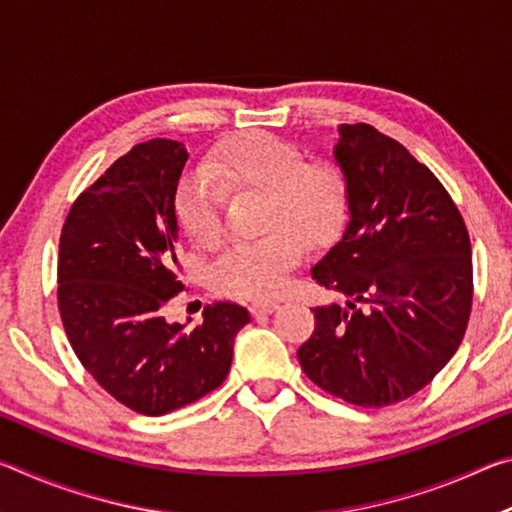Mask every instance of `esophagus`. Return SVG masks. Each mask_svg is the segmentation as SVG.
I'll use <instances>...</instances> for the list:
<instances>
[{"mask_svg": "<svg viewBox=\"0 0 512 512\" xmlns=\"http://www.w3.org/2000/svg\"><path fill=\"white\" fill-rule=\"evenodd\" d=\"M277 309V302L273 300H257L250 305V311H253V316H264V314H273Z\"/></svg>", "mask_w": 512, "mask_h": 512, "instance_id": "esophagus-1", "label": "esophagus"}]
</instances>
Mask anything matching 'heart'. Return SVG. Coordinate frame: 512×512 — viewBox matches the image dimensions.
Wrapping results in <instances>:
<instances>
[{"instance_id":"heart-1","label":"heart","mask_w":512,"mask_h":512,"mask_svg":"<svg viewBox=\"0 0 512 512\" xmlns=\"http://www.w3.org/2000/svg\"><path fill=\"white\" fill-rule=\"evenodd\" d=\"M225 192L266 194L271 235L232 244L214 264V282L232 296H273L305 253V239L320 244L341 228L348 212V185L339 169L309 164L296 144L268 133H246L207 162V173L187 176L178 189L176 219L198 246L221 237Z\"/></svg>"}]
</instances>
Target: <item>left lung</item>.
<instances>
[{"instance_id": "left-lung-1", "label": "left lung", "mask_w": 512, "mask_h": 512, "mask_svg": "<svg viewBox=\"0 0 512 512\" xmlns=\"http://www.w3.org/2000/svg\"><path fill=\"white\" fill-rule=\"evenodd\" d=\"M334 160L348 223L311 277L348 300L311 309L316 327L298 359L329 395L388 406L427 386L463 341L470 237L438 178L372 126H339Z\"/></svg>"}]
</instances>
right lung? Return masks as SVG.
<instances>
[{
    "mask_svg": "<svg viewBox=\"0 0 512 512\" xmlns=\"http://www.w3.org/2000/svg\"><path fill=\"white\" fill-rule=\"evenodd\" d=\"M187 151L133 146L76 198L60 235L58 309L85 370L128 409L164 415L223 384L248 309L214 302L203 325L164 318L178 280L176 192Z\"/></svg>",
    "mask_w": 512,
    "mask_h": 512,
    "instance_id": "add662e5",
    "label": "right lung"
}]
</instances>
